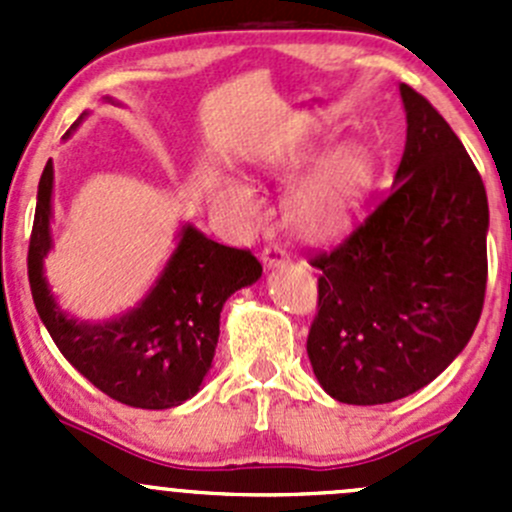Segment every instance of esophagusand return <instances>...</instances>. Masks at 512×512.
Returning a JSON list of instances; mask_svg holds the SVG:
<instances>
[{"instance_id": "obj_1", "label": "esophagus", "mask_w": 512, "mask_h": 512, "mask_svg": "<svg viewBox=\"0 0 512 512\" xmlns=\"http://www.w3.org/2000/svg\"><path fill=\"white\" fill-rule=\"evenodd\" d=\"M262 265L267 267V270H275V267H280V265H285V262H289V257H287V252L282 250L280 245H267L265 250H262Z\"/></svg>"}]
</instances>
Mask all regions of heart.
I'll return each instance as SVG.
<instances>
[{
	"mask_svg": "<svg viewBox=\"0 0 512 512\" xmlns=\"http://www.w3.org/2000/svg\"><path fill=\"white\" fill-rule=\"evenodd\" d=\"M371 178V158L361 146L334 153L289 205L294 230L309 240H332L352 227ZM225 200L242 215L257 213V200L245 183H227Z\"/></svg>",
	"mask_w": 512,
	"mask_h": 512,
	"instance_id": "1",
	"label": "heart"
}]
</instances>
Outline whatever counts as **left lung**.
<instances>
[{
	"label": "left lung",
	"mask_w": 512,
	"mask_h": 512,
	"mask_svg": "<svg viewBox=\"0 0 512 512\" xmlns=\"http://www.w3.org/2000/svg\"><path fill=\"white\" fill-rule=\"evenodd\" d=\"M394 185L334 250L312 255L314 376L332 399L391 404L431 384L473 337L488 282V198L446 118L401 84Z\"/></svg>",
	"instance_id": "obj_1"
}]
</instances>
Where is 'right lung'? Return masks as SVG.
<instances>
[{"label": "right lung", "instance_id": "add662e5", "mask_svg": "<svg viewBox=\"0 0 512 512\" xmlns=\"http://www.w3.org/2000/svg\"><path fill=\"white\" fill-rule=\"evenodd\" d=\"M51 188L49 160L36 193L27 267L36 312L51 339L66 361L113 401L153 411L180 406L198 394L213 364L225 299L260 280L262 265L250 250L220 245L183 225L168 265L136 309L103 324L79 322L61 312L44 277Z\"/></svg>", "mask_w": 512, "mask_h": 512}]
</instances>
